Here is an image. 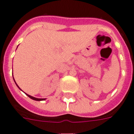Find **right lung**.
Returning <instances> with one entry per match:
<instances>
[{
  "label": "right lung",
  "instance_id": "right-lung-1",
  "mask_svg": "<svg viewBox=\"0 0 134 134\" xmlns=\"http://www.w3.org/2000/svg\"><path fill=\"white\" fill-rule=\"evenodd\" d=\"M14 82H15V81H14ZM15 83H16V82H15ZM16 85H17V87H18L19 88V87L18 86V85H17V84L16 83ZM19 89H20V88H19ZM26 96H28L29 97H30V98H31V99H33V100H35V101H43V100H45V99H40V98H36V97H32V96H30V95H28V94H26Z\"/></svg>",
  "mask_w": 134,
  "mask_h": 134
}]
</instances>
